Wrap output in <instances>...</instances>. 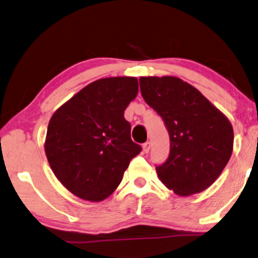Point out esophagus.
Returning a JSON list of instances; mask_svg holds the SVG:
<instances>
[{"label": "esophagus", "mask_w": 258, "mask_h": 258, "mask_svg": "<svg viewBox=\"0 0 258 258\" xmlns=\"http://www.w3.org/2000/svg\"><path fill=\"white\" fill-rule=\"evenodd\" d=\"M149 151H151V142L143 143V152L148 153Z\"/></svg>", "instance_id": "esophagus-1"}]
</instances>
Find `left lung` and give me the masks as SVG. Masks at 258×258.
<instances>
[{
    "mask_svg": "<svg viewBox=\"0 0 258 258\" xmlns=\"http://www.w3.org/2000/svg\"><path fill=\"white\" fill-rule=\"evenodd\" d=\"M146 103L163 118L170 137L168 159L157 165L169 189L189 196L208 188L233 153L230 121L195 87L176 77H141Z\"/></svg>",
    "mask_w": 258,
    "mask_h": 258,
    "instance_id": "1",
    "label": "left lung"
}]
</instances>
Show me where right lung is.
<instances>
[{"mask_svg": "<svg viewBox=\"0 0 258 258\" xmlns=\"http://www.w3.org/2000/svg\"><path fill=\"white\" fill-rule=\"evenodd\" d=\"M137 93L135 77L98 79L50 118L47 160L62 185L77 197L92 202L105 200L142 151L131 140V123L123 116Z\"/></svg>", "mask_w": 258, "mask_h": 258, "instance_id": "right-lung-1", "label": "right lung"}]
</instances>
